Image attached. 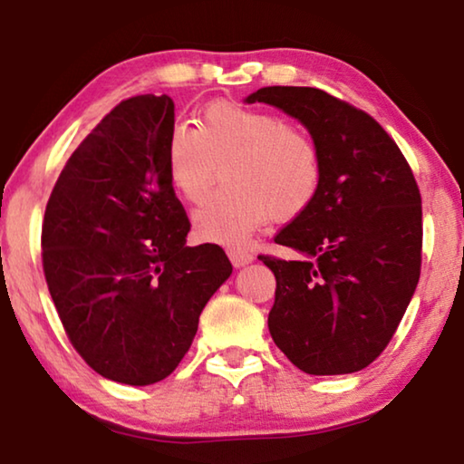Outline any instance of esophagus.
<instances>
[{
	"label": "esophagus",
	"instance_id": "obj_1",
	"mask_svg": "<svg viewBox=\"0 0 464 464\" xmlns=\"http://www.w3.org/2000/svg\"><path fill=\"white\" fill-rule=\"evenodd\" d=\"M227 254H229V258H231L235 268H241V266L250 265V262L254 260V256L250 252L241 250V247H227Z\"/></svg>",
	"mask_w": 464,
	"mask_h": 464
}]
</instances>
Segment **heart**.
I'll return each mask as SVG.
<instances>
[{
    "instance_id": "obj_1",
    "label": "heart",
    "mask_w": 464,
    "mask_h": 464,
    "mask_svg": "<svg viewBox=\"0 0 464 464\" xmlns=\"http://www.w3.org/2000/svg\"><path fill=\"white\" fill-rule=\"evenodd\" d=\"M227 188L193 212L202 239L241 244L268 217L289 220L313 204L321 185V156L304 130L265 110L218 102L196 129L172 124L166 140L170 185L188 202H202L223 166Z\"/></svg>"
}]
</instances>
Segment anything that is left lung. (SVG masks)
Instances as JSON below:
<instances>
[{"label": "left lung", "instance_id": "8db88e82", "mask_svg": "<svg viewBox=\"0 0 464 464\" xmlns=\"http://www.w3.org/2000/svg\"><path fill=\"white\" fill-rule=\"evenodd\" d=\"M302 122L321 156V185L275 244L298 260L260 256L276 279L268 331L308 375H345L385 350L420 275V193L402 151L362 110L314 87H262Z\"/></svg>", "mask_w": 464, "mask_h": 464}]
</instances>
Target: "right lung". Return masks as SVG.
<instances>
[{"instance_id":"1","label":"right lung","mask_w":464,"mask_h":464,"mask_svg":"<svg viewBox=\"0 0 464 464\" xmlns=\"http://www.w3.org/2000/svg\"><path fill=\"white\" fill-rule=\"evenodd\" d=\"M169 95H135L68 158L44 218V271L68 337L102 377L151 385L177 369L199 314L233 266L188 246L166 170Z\"/></svg>"}]
</instances>
